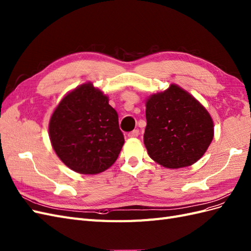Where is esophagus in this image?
I'll use <instances>...</instances> for the list:
<instances>
[{
  "label": "esophagus",
  "mask_w": 251,
  "mask_h": 251,
  "mask_svg": "<svg viewBox=\"0 0 251 251\" xmlns=\"http://www.w3.org/2000/svg\"><path fill=\"white\" fill-rule=\"evenodd\" d=\"M139 134H140V131L138 129H135V130H132L131 132L128 133V138H131V139L137 138V137H139Z\"/></svg>",
  "instance_id": "1"
}]
</instances>
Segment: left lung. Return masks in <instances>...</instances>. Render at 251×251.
Returning a JSON list of instances; mask_svg holds the SVG:
<instances>
[{
	"mask_svg": "<svg viewBox=\"0 0 251 251\" xmlns=\"http://www.w3.org/2000/svg\"><path fill=\"white\" fill-rule=\"evenodd\" d=\"M144 144L151 159L170 169L198 162L214 134L212 118L198 100L176 84L146 100Z\"/></svg>",
	"mask_w": 251,
	"mask_h": 251,
	"instance_id": "8db88e82",
	"label": "left lung"
}]
</instances>
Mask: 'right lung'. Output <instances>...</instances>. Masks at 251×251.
I'll list each match as a JSON object with an SVG mask.
<instances>
[{"label":"right lung","instance_id":"1","mask_svg":"<svg viewBox=\"0 0 251 251\" xmlns=\"http://www.w3.org/2000/svg\"><path fill=\"white\" fill-rule=\"evenodd\" d=\"M48 133L59 159L81 175L111 167L125 141L108 97L91 82L63 97L50 117Z\"/></svg>","mask_w":251,"mask_h":251}]
</instances>
